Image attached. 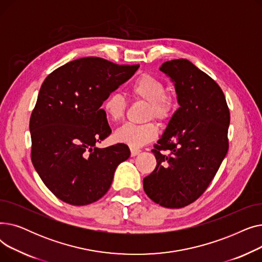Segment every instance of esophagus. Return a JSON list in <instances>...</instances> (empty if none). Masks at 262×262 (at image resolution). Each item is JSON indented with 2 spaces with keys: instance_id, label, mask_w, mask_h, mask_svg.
Masks as SVG:
<instances>
[{
  "instance_id": "1",
  "label": "esophagus",
  "mask_w": 262,
  "mask_h": 262,
  "mask_svg": "<svg viewBox=\"0 0 262 262\" xmlns=\"http://www.w3.org/2000/svg\"><path fill=\"white\" fill-rule=\"evenodd\" d=\"M140 153V149L139 148H130V155L132 157H135Z\"/></svg>"
}]
</instances>
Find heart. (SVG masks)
<instances>
[{"instance_id": "1", "label": "heart", "mask_w": 262, "mask_h": 262, "mask_svg": "<svg viewBox=\"0 0 262 262\" xmlns=\"http://www.w3.org/2000/svg\"><path fill=\"white\" fill-rule=\"evenodd\" d=\"M130 93L135 100L147 102V119L156 118L159 121H167L172 117L175 101L170 94L166 93V85L159 77L149 73L141 74L133 84ZM126 109L127 103L119 93L109 94L103 102L104 114L112 122L121 121L126 114ZM157 135L158 127L154 122L127 123L115 133V138L121 143L137 148L155 139Z\"/></svg>"}]
</instances>
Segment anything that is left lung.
Returning a JSON list of instances; mask_svg holds the SVG:
<instances>
[{
    "label": "left lung",
    "instance_id": "1",
    "mask_svg": "<svg viewBox=\"0 0 262 262\" xmlns=\"http://www.w3.org/2000/svg\"><path fill=\"white\" fill-rule=\"evenodd\" d=\"M159 69L174 81L180 108L154 144L157 164L143 189L162 207L183 208L204 193L226 156L230 114L217 82L189 60H169Z\"/></svg>",
    "mask_w": 262,
    "mask_h": 262
}]
</instances>
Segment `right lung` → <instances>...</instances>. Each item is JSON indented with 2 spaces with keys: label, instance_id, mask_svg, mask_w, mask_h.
<instances>
[{
  "label": "right lung",
  "instance_id": "add662e5",
  "mask_svg": "<svg viewBox=\"0 0 262 262\" xmlns=\"http://www.w3.org/2000/svg\"><path fill=\"white\" fill-rule=\"evenodd\" d=\"M138 68L84 57L45 79L30 120L31 158L45 185L64 203L84 206L100 200L117 167L130 156L124 143L95 144L112 134L103 102Z\"/></svg>",
  "mask_w": 262,
  "mask_h": 262
}]
</instances>
